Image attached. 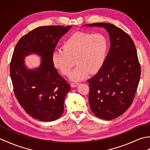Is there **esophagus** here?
Listing matches in <instances>:
<instances>
[{
    "label": "esophagus",
    "mask_w": 150,
    "mask_h": 150,
    "mask_svg": "<svg viewBox=\"0 0 150 150\" xmlns=\"http://www.w3.org/2000/svg\"><path fill=\"white\" fill-rule=\"evenodd\" d=\"M79 84V83H77V82H73V83L71 84V86L72 88H75Z\"/></svg>",
    "instance_id": "obj_1"
}]
</instances>
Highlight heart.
Returning a JSON list of instances; mask_svg holds the SVG:
<instances>
[{
  "instance_id": "b5f03b06",
  "label": "heart",
  "mask_w": 150,
  "mask_h": 150,
  "mask_svg": "<svg viewBox=\"0 0 150 150\" xmlns=\"http://www.w3.org/2000/svg\"><path fill=\"white\" fill-rule=\"evenodd\" d=\"M108 48V40L104 35L77 31L64 40L62 50L53 52V64L62 74L68 76L75 59L77 67L70 75V79L80 81L86 78L90 72L95 73L100 69L106 59Z\"/></svg>"
}]
</instances>
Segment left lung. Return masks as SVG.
Masks as SVG:
<instances>
[{"label": "left lung", "instance_id": "left-lung-1", "mask_svg": "<svg viewBox=\"0 0 150 150\" xmlns=\"http://www.w3.org/2000/svg\"><path fill=\"white\" fill-rule=\"evenodd\" d=\"M103 28L109 34L110 48L104 64L88 80L89 103L97 117L111 120L131 106L141 77V67L135 44L120 28L110 23L83 25Z\"/></svg>", "mask_w": 150, "mask_h": 150}]
</instances>
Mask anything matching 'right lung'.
Returning <instances> with one entry per match:
<instances>
[{"label": "right lung", "instance_id": "obj_1", "mask_svg": "<svg viewBox=\"0 0 150 150\" xmlns=\"http://www.w3.org/2000/svg\"><path fill=\"white\" fill-rule=\"evenodd\" d=\"M71 26L37 28L25 35L15 46L10 64V75L15 97L31 117L53 121L64 111V101L71 90L53 64L57 44ZM36 54L41 58L39 67L28 69L25 57Z\"/></svg>", "mask_w": 150, "mask_h": 150}]
</instances>
